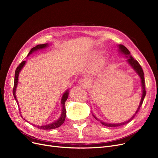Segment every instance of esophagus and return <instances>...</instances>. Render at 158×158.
I'll use <instances>...</instances> for the list:
<instances>
[{
	"mask_svg": "<svg viewBox=\"0 0 158 158\" xmlns=\"http://www.w3.org/2000/svg\"><path fill=\"white\" fill-rule=\"evenodd\" d=\"M79 84L83 87H86L87 85H89V81L87 80L85 78H82L79 81Z\"/></svg>",
	"mask_w": 158,
	"mask_h": 158,
	"instance_id": "1",
	"label": "esophagus"
}]
</instances>
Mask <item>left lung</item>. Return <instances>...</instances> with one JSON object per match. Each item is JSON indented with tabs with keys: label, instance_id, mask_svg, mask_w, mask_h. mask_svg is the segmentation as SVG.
<instances>
[{
	"label": "left lung",
	"instance_id": "1",
	"mask_svg": "<svg viewBox=\"0 0 158 158\" xmlns=\"http://www.w3.org/2000/svg\"><path fill=\"white\" fill-rule=\"evenodd\" d=\"M118 48H119V51L120 52H121V53L124 54L126 55V57H128L127 59V62L130 64V65L133 68V69L135 70V71L138 73V75H139L140 78H141V86H142V90H143V94H142V98H141V102H140L139 103V106L138 107V109L137 110V111L135 112V113L133 114V116H132V117L128 120L126 122H122V123H120V124H108V123H106V122H103L102 121L100 120L101 123L106 126H107V127H118V126H123V125H125L127 123H129V122L133 120V118L135 117V116L137 114V113L139 112V110L140 109V108H141L142 104H143V100L144 99V97L146 96V93H147V91H146L145 90V85H144V72H143V70L141 66V65H140L139 63L138 62V61L137 60H135L134 58L131 56L130 55V52L129 51V50H128L126 47L123 45H118ZM94 116V115H93ZM94 117L98 120V118L96 117L95 116H94Z\"/></svg>",
	"mask_w": 158,
	"mask_h": 158
}]
</instances>
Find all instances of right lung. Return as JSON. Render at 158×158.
I'll return each instance as SVG.
<instances>
[{
	"label": "right lung",
	"instance_id": "right-lung-1",
	"mask_svg": "<svg viewBox=\"0 0 158 158\" xmlns=\"http://www.w3.org/2000/svg\"><path fill=\"white\" fill-rule=\"evenodd\" d=\"M48 45L47 44H40V45H36V47H34V48L31 49L30 52H29L28 56L29 55L32 54L34 51H37L38 49H44V48H46V47H48ZM25 64V61H23L19 64V65L17 66V68L15 69V78H14V88H13V95H14V97L15 98V101L17 102V104H18V102H17V100L16 96H15V90H16V88H17V83H18L19 73L21 70V69L23 68V67L24 66ZM68 94H69L68 90H67V91H66L65 92H64V94L62 96V100H61V103L62 104V114H61V116H60V117L59 118V119H58L55 122H52V123L49 124L48 125H45V126H36V125H34V124H32V125H34V126H36L37 128H38V129L45 130H46L55 129V128H57L58 127H60L64 123V120H65V118H66V108H65V106H64V104H65V102H66V101L67 100V99H68ZM18 106H19V105H18Z\"/></svg>",
	"mask_w": 158,
	"mask_h": 158
}]
</instances>
